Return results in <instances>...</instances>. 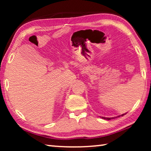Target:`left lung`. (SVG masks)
I'll return each mask as SVG.
<instances>
[{
  "label": "left lung",
  "mask_w": 151,
  "mask_h": 151,
  "mask_svg": "<svg viewBox=\"0 0 151 151\" xmlns=\"http://www.w3.org/2000/svg\"><path fill=\"white\" fill-rule=\"evenodd\" d=\"M125 114H121V115H119V116H115V117H110V118H108V117H103V116H101L102 119H106V120H111V119H116V118H117V117H119V116H123V115H124Z\"/></svg>",
  "instance_id": "obj_1"
}]
</instances>
